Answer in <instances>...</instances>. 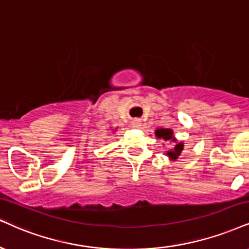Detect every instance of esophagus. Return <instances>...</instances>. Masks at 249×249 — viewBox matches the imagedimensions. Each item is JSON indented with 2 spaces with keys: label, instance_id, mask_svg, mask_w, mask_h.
Masks as SVG:
<instances>
[{
  "label": "esophagus",
  "instance_id": "esophagus-1",
  "mask_svg": "<svg viewBox=\"0 0 249 249\" xmlns=\"http://www.w3.org/2000/svg\"><path fill=\"white\" fill-rule=\"evenodd\" d=\"M141 124H142V120L141 119H133V121H131V125H133L134 128H140Z\"/></svg>",
  "mask_w": 249,
  "mask_h": 249
}]
</instances>
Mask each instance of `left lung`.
<instances>
[{
    "label": "left lung",
    "mask_w": 249,
    "mask_h": 249,
    "mask_svg": "<svg viewBox=\"0 0 249 249\" xmlns=\"http://www.w3.org/2000/svg\"><path fill=\"white\" fill-rule=\"evenodd\" d=\"M156 136L158 137V139H162L164 141H171V142H174L173 149L170 150V151L166 152V156L170 157V159L172 160H176V159L179 158V156L181 155V152H182L183 150V143L182 142H177L176 137L173 136V130L172 129H165V128H158V129H156Z\"/></svg>",
    "instance_id": "8db88e82"
}]
</instances>
